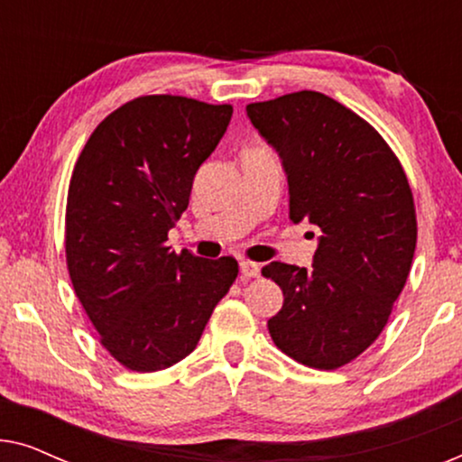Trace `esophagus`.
<instances>
[{
  "label": "esophagus",
  "mask_w": 462,
  "mask_h": 462,
  "mask_svg": "<svg viewBox=\"0 0 462 462\" xmlns=\"http://www.w3.org/2000/svg\"><path fill=\"white\" fill-rule=\"evenodd\" d=\"M239 271H242V277H245V280H250V277H258V273H261V267H258L256 263L252 261H239Z\"/></svg>",
  "instance_id": "1"
}]
</instances>
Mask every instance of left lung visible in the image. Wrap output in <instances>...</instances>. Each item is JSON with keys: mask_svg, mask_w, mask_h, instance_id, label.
Returning a JSON list of instances; mask_svg holds the SVG:
<instances>
[{"mask_svg": "<svg viewBox=\"0 0 462 462\" xmlns=\"http://www.w3.org/2000/svg\"><path fill=\"white\" fill-rule=\"evenodd\" d=\"M245 111L282 157L290 218L321 231L311 269L263 267L283 292L269 334L299 364L337 370L374 343L406 286L416 248L412 189L384 138L326 94H283Z\"/></svg>", "mask_w": 462, "mask_h": 462, "instance_id": "obj_1", "label": "left lung"}]
</instances>
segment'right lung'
Listing matches in <instances>:
<instances>
[{"label":"right lung","instance_id":"add662e5","mask_svg":"<svg viewBox=\"0 0 462 462\" xmlns=\"http://www.w3.org/2000/svg\"><path fill=\"white\" fill-rule=\"evenodd\" d=\"M231 116V105L138 97L97 125L75 163L69 277L100 345L124 368L157 372L187 357L236 282V258L208 261L166 245Z\"/></svg>","mask_w":462,"mask_h":462}]
</instances>
